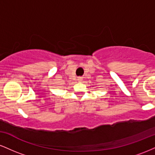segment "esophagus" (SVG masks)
<instances>
[{
	"label": "esophagus",
	"instance_id": "obj_1",
	"mask_svg": "<svg viewBox=\"0 0 155 155\" xmlns=\"http://www.w3.org/2000/svg\"><path fill=\"white\" fill-rule=\"evenodd\" d=\"M77 80L79 81H82V78H81V77H78L77 78Z\"/></svg>",
	"mask_w": 155,
	"mask_h": 155
}]
</instances>
